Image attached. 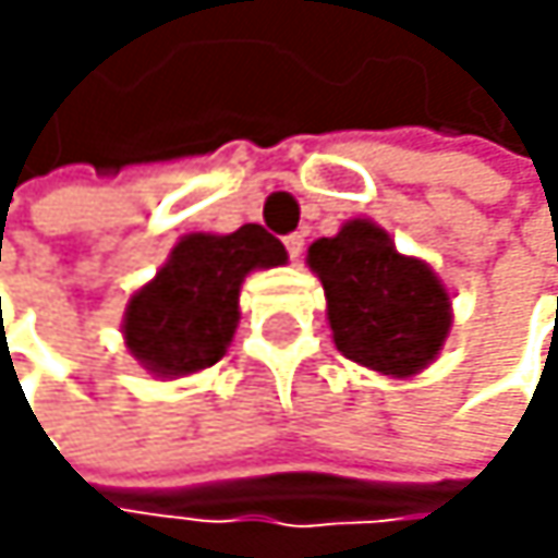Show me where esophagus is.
<instances>
[{
	"label": "esophagus",
	"instance_id": "obj_1",
	"mask_svg": "<svg viewBox=\"0 0 558 558\" xmlns=\"http://www.w3.org/2000/svg\"><path fill=\"white\" fill-rule=\"evenodd\" d=\"M284 247H288L291 260L298 264V260H301V254H304V233H291V238H284Z\"/></svg>",
	"mask_w": 558,
	"mask_h": 558
}]
</instances>
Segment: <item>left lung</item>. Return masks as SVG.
<instances>
[{
	"label": "left lung",
	"mask_w": 558,
	"mask_h": 558,
	"mask_svg": "<svg viewBox=\"0 0 558 558\" xmlns=\"http://www.w3.org/2000/svg\"><path fill=\"white\" fill-rule=\"evenodd\" d=\"M328 298V325L344 357L388 378H412L438 357L452 328V298L438 274L395 251L372 220H348L307 247Z\"/></svg>",
	"instance_id": "obj_1"
}]
</instances>
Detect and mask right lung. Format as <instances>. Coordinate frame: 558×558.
I'll return each mask as SVG.
<instances>
[{
    "label": "right lung",
    "instance_id": "1",
    "mask_svg": "<svg viewBox=\"0 0 558 558\" xmlns=\"http://www.w3.org/2000/svg\"><path fill=\"white\" fill-rule=\"evenodd\" d=\"M284 260V244L260 223H244L233 233H186L154 281L130 298L123 314L126 351L157 378L210 368L238 331L244 277Z\"/></svg>",
    "mask_w": 558,
    "mask_h": 558
}]
</instances>
